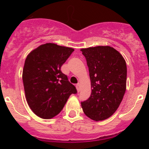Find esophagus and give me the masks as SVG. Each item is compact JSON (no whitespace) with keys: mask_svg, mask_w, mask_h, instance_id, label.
I'll return each instance as SVG.
<instances>
[{"mask_svg":"<svg viewBox=\"0 0 149 149\" xmlns=\"http://www.w3.org/2000/svg\"><path fill=\"white\" fill-rule=\"evenodd\" d=\"M76 87H77V91L79 92V91H80V84H79V83H77V84L76 85Z\"/></svg>","mask_w":149,"mask_h":149,"instance_id":"1","label":"esophagus"}]
</instances>
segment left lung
I'll list each match as a JSON object with an SVG mask.
<instances>
[{
	"mask_svg": "<svg viewBox=\"0 0 149 149\" xmlns=\"http://www.w3.org/2000/svg\"><path fill=\"white\" fill-rule=\"evenodd\" d=\"M87 61L91 93L81 102L83 112L94 121L113 115L119 107L126 90L127 66L123 56L110 46L81 49Z\"/></svg>",
	"mask_w": 149,
	"mask_h": 149,
	"instance_id": "8db88e82",
	"label": "left lung"
}]
</instances>
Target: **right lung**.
<instances>
[{
	"label": "right lung",
	"mask_w": 149,
	"mask_h": 149,
	"mask_svg": "<svg viewBox=\"0 0 149 149\" xmlns=\"http://www.w3.org/2000/svg\"><path fill=\"white\" fill-rule=\"evenodd\" d=\"M72 48L54 43L42 45L28 55L22 74L26 100L33 113L42 119L58 115L77 89L61 71Z\"/></svg>",
	"instance_id": "add662e5"
}]
</instances>
